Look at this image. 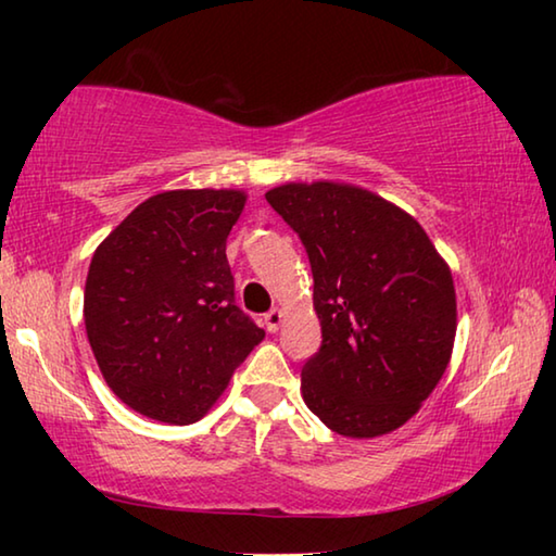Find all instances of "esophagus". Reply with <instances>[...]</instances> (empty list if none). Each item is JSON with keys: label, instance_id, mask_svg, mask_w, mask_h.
Listing matches in <instances>:
<instances>
[{"label": "esophagus", "instance_id": "esophagus-1", "mask_svg": "<svg viewBox=\"0 0 556 556\" xmlns=\"http://www.w3.org/2000/svg\"><path fill=\"white\" fill-rule=\"evenodd\" d=\"M281 308H271L269 314H265V326H267V331L269 333H277L279 331V326H281Z\"/></svg>", "mask_w": 556, "mask_h": 556}]
</instances>
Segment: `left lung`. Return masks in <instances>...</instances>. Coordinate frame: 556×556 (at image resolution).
<instances>
[{
  "mask_svg": "<svg viewBox=\"0 0 556 556\" xmlns=\"http://www.w3.org/2000/svg\"><path fill=\"white\" fill-rule=\"evenodd\" d=\"M267 203L304 242L321 348L301 370L306 407L341 437L390 434L446 372L456 289L425 228L368 188L285 184Z\"/></svg>",
  "mask_w": 556,
  "mask_h": 556,
  "instance_id": "8db88e82",
  "label": "left lung"
}]
</instances>
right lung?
I'll list each match as a JSON object with an SVG mask.
<instances>
[{
	"label": "right lung",
	"mask_w": 556,
	"mask_h": 556,
	"mask_svg": "<svg viewBox=\"0 0 556 556\" xmlns=\"http://www.w3.org/2000/svg\"><path fill=\"white\" fill-rule=\"evenodd\" d=\"M240 188H178L139 203L92 255L83 318L102 378L149 419L193 425L265 331L235 306L225 242Z\"/></svg>",
	"instance_id": "add662e5"
}]
</instances>
